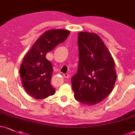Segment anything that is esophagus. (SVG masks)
I'll return each mask as SVG.
<instances>
[{
    "mask_svg": "<svg viewBox=\"0 0 135 135\" xmlns=\"http://www.w3.org/2000/svg\"><path fill=\"white\" fill-rule=\"evenodd\" d=\"M63 76H64V78H66V79H69V75L68 74H65L63 75Z\"/></svg>",
    "mask_w": 135,
    "mask_h": 135,
    "instance_id": "obj_1",
    "label": "esophagus"
}]
</instances>
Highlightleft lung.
<instances>
[{"mask_svg":"<svg viewBox=\"0 0 135 135\" xmlns=\"http://www.w3.org/2000/svg\"><path fill=\"white\" fill-rule=\"evenodd\" d=\"M78 72L71 79L75 100L95 105L110 94L117 79L115 61L95 33L79 32Z\"/></svg>","mask_w":135,"mask_h":135,"instance_id":"obj_1","label":"left lung"}]
</instances>
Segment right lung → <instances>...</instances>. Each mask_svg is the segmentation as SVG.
I'll return each mask as SVG.
<instances>
[{
	"label": "right lung",
	"mask_w": 135,
	"mask_h": 135,
	"mask_svg": "<svg viewBox=\"0 0 135 135\" xmlns=\"http://www.w3.org/2000/svg\"><path fill=\"white\" fill-rule=\"evenodd\" d=\"M69 34L65 29L47 31L25 54L20 69V78L24 90L33 98L44 99L55 93L51 84L52 65L46 54L63 42Z\"/></svg>",
	"instance_id": "1"
}]
</instances>
